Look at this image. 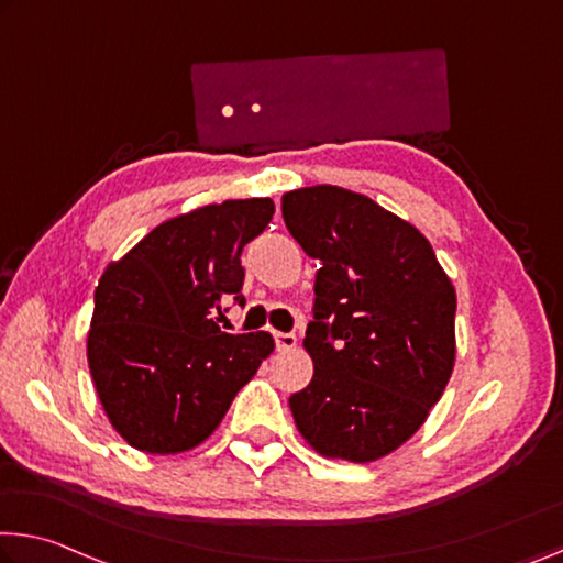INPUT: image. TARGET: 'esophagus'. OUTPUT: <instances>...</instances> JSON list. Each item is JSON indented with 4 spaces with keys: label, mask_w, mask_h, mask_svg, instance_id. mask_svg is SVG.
Instances as JSON below:
<instances>
[{
    "label": "esophagus",
    "mask_w": 563,
    "mask_h": 563,
    "mask_svg": "<svg viewBox=\"0 0 563 563\" xmlns=\"http://www.w3.org/2000/svg\"><path fill=\"white\" fill-rule=\"evenodd\" d=\"M275 345H278V351H292L298 345V338L296 333H275Z\"/></svg>",
    "instance_id": "34e87169"
}]
</instances>
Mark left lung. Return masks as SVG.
I'll use <instances>...</instances> for the list:
<instances>
[{
	"label": "left lung",
	"instance_id": "8db88e82",
	"mask_svg": "<svg viewBox=\"0 0 563 563\" xmlns=\"http://www.w3.org/2000/svg\"><path fill=\"white\" fill-rule=\"evenodd\" d=\"M283 220L318 257L306 351L290 396L302 439L328 459L376 461L439 404L456 361V290L428 240L365 195L333 185L283 195Z\"/></svg>",
	"mask_w": 563,
	"mask_h": 563
}]
</instances>
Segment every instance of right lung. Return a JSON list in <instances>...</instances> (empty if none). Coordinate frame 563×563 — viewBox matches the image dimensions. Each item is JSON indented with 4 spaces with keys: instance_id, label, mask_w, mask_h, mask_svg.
I'll use <instances>...</instances> for the list:
<instances>
[{
    "instance_id": "1",
    "label": "right lung",
    "mask_w": 563,
    "mask_h": 563,
    "mask_svg": "<svg viewBox=\"0 0 563 563\" xmlns=\"http://www.w3.org/2000/svg\"><path fill=\"white\" fill-rule=\"evenodd\" d=\"M273 212L271 198L205 205L157 225L104 271L87 361L107 418L132 449H195L273 353L271 333H222L216 318L228 296L243 300L240 255Z\"/></svg>"
}]
</instances>
